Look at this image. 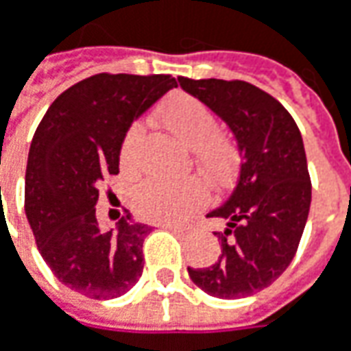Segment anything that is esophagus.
<instances>
[{"mask_svg":"<svg viewBox=\"0 0 351 351\" xmlns=\"http://www.w3.org/2000/svg\"><path fill=\"white\" fill-rule=\"evenodd\" d=\"M159 228H165V230H171L178 236H186V234H196L198 228L194 223H186V226H178V223H157Z\"/></svg>","mask_w":351,"mask_h":351,"instance_id":"1","label":"esophagus"}]
</instances>
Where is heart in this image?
Wrapping results in <instances>:
<instances>
[{"label": "heart", "instance_id": "1", "mask_svg": "<svg viewBox=\"0 0 351 351\" xmlns=\"http://www.w3.org/2000/svg\"><path fill=\"white\" fill-rule=\"evenodd\" d=\"M159 119L176 139L191 147L198 169L212 182H223L230 176L236 165L237 149L230 137L216 131L218 119L200 99L189 94H176L162 104ZM141 137L143 128L139 123H133L123 135L119 145V165L123 169L135 167ZM204 200L206 189L198 178H149L135 194L139 214L157 221L182 220Z\"/></svg>", "mask_w": 351, "mask_h": 351}]
</instances>
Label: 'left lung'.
Returning <instances> with one entry per match:
<instances>
[{
  "mask_svg": "<svg viewBox=\"0 0 351 351\" xmlns=\"http://www.w3.org/2000/svg\"><path fill=\"white\" fill-rule=\"evenodd\" d=\"M178 82L228 123L241 159L230 196L206 216L226 221L214 232L221 255L189 275L210 297H252L291 265L306 226L313 184L302 135L281 101L250 82Z\"/></svg>",
  "mask_w": 351,
  "mask_h": 351,
  "instance_id": "8db88e82",
  "label": "left lung"
}]
</instances>
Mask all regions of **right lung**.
Masks as SVG:
<instances>
[{
    "label": "right lung",
    "mask_w": 351,
    "mask_h": 351,
    "mask_svg": "<svg viewBox=\"0 0 351 351\" xmlns=\"http://www.w3.org/2000/svg\"><path fill=\"white\" fill-rule=\"evenodd\" d=\"M176 88L171 74H94L51 104L33 135L25 173V214L54 277L96 300L125 295L143 273L151 228L121 216L99 228V184L119 173L131 121Z\"/></svg>",
    "instance_id": "obj_1"
}]
</instances>
